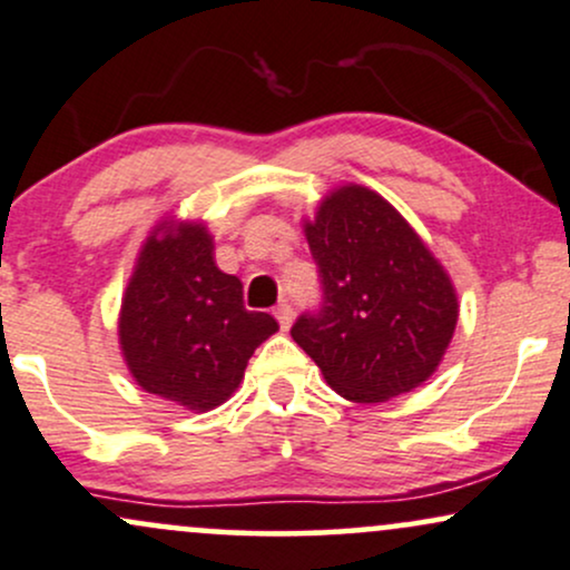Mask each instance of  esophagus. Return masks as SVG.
Here are the masks:
<instances>
[{
    "mask_svg": "<svg viewBox=\"0 0 570 570\" xmlns=\"http://www.w3.org/2000/svg\"><path fill=\"white\" fill-rule=\"evenodd\" d=\"M274 317H277L279 327H283V331H287V327L293 325V309H291V304H279L277 309H274Z\"/></svg>",
    "mask_w": 570,
    "mask_h": 570,
    "instance_id": "esophagus-1",
    "label": "esophagus"
}]
</instances>
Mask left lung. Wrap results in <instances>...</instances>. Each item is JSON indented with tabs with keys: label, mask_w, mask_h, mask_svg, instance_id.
I'll return each instance as SVG.
<instances>
[{
	"label": "left lung",
	"mask_w": 570,
	"mask_h": 570,
	"mask_svg": "<svg viewBox=\"0 0 570 570\" xmlns=\"http://www.w3.org/2000/svg\"><path fill=\"white\" fill-rule=\"evenodd\" d=\"M323 304L291 336L352 403H384L438 371L459 320L456 287L424 239L365 186L346 184L304 220Z\"/></svg>",
	"instance_id": "1"
}]
</instances>
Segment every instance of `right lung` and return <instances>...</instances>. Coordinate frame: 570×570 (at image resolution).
<instances>
[{
	"instance_id": "add662e5",
	"label": "right lung",
	"mask_w": 570,
	"mask_h": 570,
	"mask_svg": "<svg viewBox=\"0 0 570 570\" xmlns=\"http://www.w3.org/2000/svg\"><path fill=\"white\" fill-rule=\"evenodd\" d=\"M277 327L245 309L243 283L216 266L205 224L167 218L140 247L117 331L140 390L205 413L232 397Z\"/></svg>"
}]
</instances>
